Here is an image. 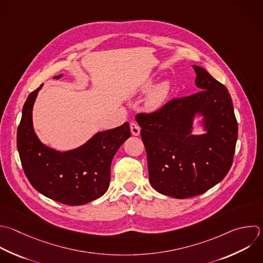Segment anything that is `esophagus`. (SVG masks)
<instances>
[{"label": "esophagus", "instance_id": "obj_1", "mask_svg": "<svg viewBox=\"0 0 263 263\" xmlns=\"http://www.w3.org/2000/svg\"><path fill=\"white\" fill-rule=\"evenodd\" d=\"M140 130H141V128H140V126L137 123H135V122L130 123V132H132V134L134 136H139L140 135Z\"/></svg>", "mask_w": 263, "mask_h": 263}]
</instances>
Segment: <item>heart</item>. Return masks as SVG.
<instances>
[{
  "label": "heart",
  "mask_w": 263,
  "mask_h": 263,
  "mask_svg": "<svg viewBox=\"0 0 263 263\" xmlns=\"http://www.w3.org/2000/svg\"><path fill=\"white\" fill-rule=\"evenodd\" d=\"M154 84V78L147 79L139 88V92L145 93L148 90L151 89V87ZM171 93V83L167 80H163L159 82L157 85L153 87V89L148 95L146 102H145V108L148 111H156L159 110L166 102L168 96Z\"/></svg>",
  "instance_id": "1"
}]
</instances>
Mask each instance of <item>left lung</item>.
I'll return each mask as SVG.
<instances>
[{"label":"left lung","instance_id":"left-lung-1","mask_svg":"<svg viewBox=\"0 0 263 263\" xmlns=\"http://www.w3.org/2000/svg\"><path fill=\"white\" fill-rule=\"evenodd\" d=\"M192 67L200 91L136 116L142 128L150 184L175 198L199 195L218 184L231 167L237 140V122L227 88L203 68ZM196 115L203 117L205 134L192 135Z\"/></svg>","mask_w":263,"mask_h":263}]
</instances>
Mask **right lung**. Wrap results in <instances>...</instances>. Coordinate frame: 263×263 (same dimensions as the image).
Here are the masks:
<instances>
[{
  "mask_svg": "<svg viewBox=\"0 0 263 263\" xmlns=\"http://www.w3.org/2000/svg\"><path fill=\"white\" fill-rule=\"evenodd\" d=\"M42 86L28 97L17 128V149L25 174L32 186L46 197L68 205L85 204L108 190L111 162L119 147L130 137L129 124L124 122L99 132L73 150L61 152L47 147L33 126V107Z\"/></svg>",
  "mask_w": 263,
  "mask_h": 263,
  "instance_id": "add662e5",
  "label": "right lung"
}]
</instances>
